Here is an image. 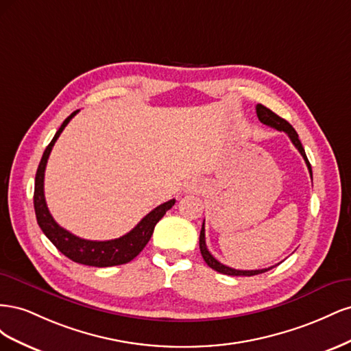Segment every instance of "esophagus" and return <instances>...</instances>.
Returning a JSON list of instances; mask_svg holds the SVG:
<instances>
[{"instance_id": "esophagus-1", "label": "esophagus", "mask_w": 351, "mask_h": 351, "mask_svg": "<svg viewBox=\"0 0 351 351\" xmlns=\"http://www.w3.org/2000/svg\"><path fill=\"white\" fill-rule=\"evenodd\" d=\"M205 187V182H204V178H200V177H192L187 182V184H186V192H189V193H197V192H200L202 189Z\"/></svg>"}]
</instances>
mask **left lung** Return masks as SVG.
<instances>
[{"instance_id": "8db88e82", "label": "left lung", "mask_w": 351, "mask_h": 351, "mask_svg": "<svg viewBox=\"0 0 351 351\" xmlns=\"http://www.w3.org/2000/svg\"><path fill=\"white\" fill-rule=\"evenodd\" d=\"M256 114H258V119L261 123L267 124L269 127H272V129L278 130V132H284L289 134L290 141L293 142V145L297 147V151H299L304 159V162L307 165V169H309L311 173V177H312V167H311V162L309 159H307L306 156V152L303 149L302 146V142L299 139V134H297V132L293 129V125L285 121L284 119H281L280 115H277L275 112H272L269 108L263 107V105L258 104L256 105ZM199 247H200V253H202V258H204V261L208 263V267H210L212 269H215L217 272L219 274H226V275H232V277H252V275H258V274H262V272H267L269 269H272L274 267L271 268H265V269H252V271H243V269H234V268H230L227 267V265L221 263L219 261H217L214 256H212L210 252L208 250L206 247V243H205V221L204 224H202V230H200V237H199Z\"/></svg>"}]
</instances>
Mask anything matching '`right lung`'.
Here are the masks:
<instances>
[{"label": "right lung", "instance_id": "1", "mask_svg": "<svg viewBox=\"0 0 351 351\" xmlns=\"http://www.w3.org/2000/svg\"><path fill=\"white\" fill-rule=\"evenodd\" d=\"M79 112L74 111L70 114L64 123L61 124L58 132L56 133L54 139L47 146V149L42 155V159L38 167L36 177H35V193H34V205H35V214L38 224L44 234L51 240L54 246L71 259L73 262H77L82 265H89V267H114V265H123L134 259L139 254L143 247L151 240L154 228L156 222L161 219L168 209H171L176 204V199L165 202V204L156 206L151 210L139 224H137L130 232H127L120 239L107 240V241H97V240H84L77 236L71 234L70 231L60 227L56 219L49 214L45 195H44V177H45V167L48 162L49 154L52 151V146L56 145L58 136L64 130V127L74 115Z\"/></svg>", "mask_w": 351, "mask_h": 351}]
</instances>
